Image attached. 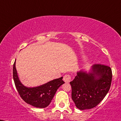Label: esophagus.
Returning a JSON list of instances; mask_svg holds the SVG:
<instances>
[{
  "mask_svg": "<svg viewBox=\"0 0 121 121\" xmlns=\"http://www.w3.org/2000/svg\"><path fill=\"white\" fill-rule=\"evenodd\" d=\"M71 76L68 74H66L65 75H64L63 78V80L66 82H69L70 81H71Z\"/></svg>",
  "mask_w": 121,
  "mask_h": 121,
  "instance_id": "esophagus-1",
  "label": "esophagus"
}]
</instances>
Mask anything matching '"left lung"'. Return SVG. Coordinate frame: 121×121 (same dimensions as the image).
<instances>
[{
    "label": "left lung",
    "instance_id": "left-lung-1",
    "mask_svg": "<svg viewBox=\"0 0 121 121\" xmlns=\"http://www.w3.org/2000/svg\"><path fill=\"white\" fill-rule=\"evenodd\" d=\"M112 73L109 66L95 64L91 71L80 70L70 82L71 98L80 110L95 107L105 97L111 87Z\"/></svg>",
    "mask_w": 121,
    "mask_h": 121
}]
</instances>
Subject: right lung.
Instances as JSON below:
<instances>
[{"instance_id":"add662e5","label":"right lung","mask_w":121,"mask_h":121,"mask_svg":"<svg viewBox=\"0 0 121 121\" xmlns=\"http://www.w3.org/2000/svg\"><path fill=\"white\" fill-rule=\"evenodd\" d=\"M13 76L16 89L22 99L26 103L37 108L47 107L51 103L58 88L65 83L62 77H61L39 86L28 88L24 86L18 78L16 61L13 64Z\"/></svg>"}]
</instances>
